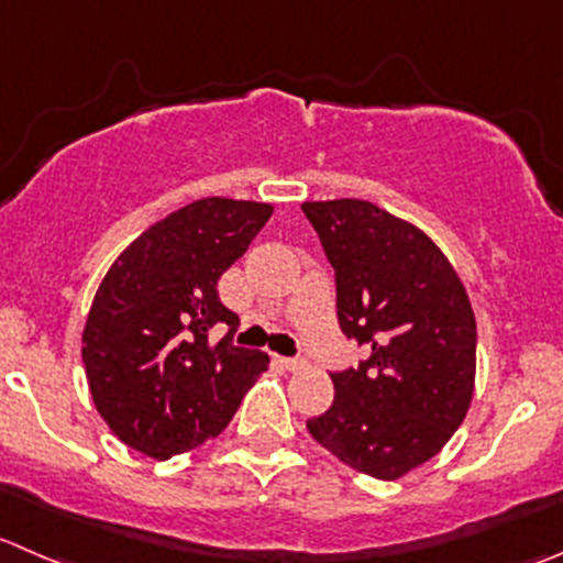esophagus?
<instances>
[{"label":"esophagus","instance_id":"obj_1","mask_svg":"<svg viewBox=\"0 0 563 563\" xmlns=\"http://www.w3.org/2000/svg\"><path fill=\"white\" fill-rule=\"evenodd\" d=\"M277 363H280L286 371H302L305 365H308L302 357H277Z\"/></svg>","mask_w":563,"mask_h":563}]
</instances>
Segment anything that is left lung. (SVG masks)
<instances>
[{
  "label": "left lung",
  "instance_id": "1",
  "mask_svg": "<svg viewBox=\"0 0 563 563\" xmlns=\"http://www.w3.org/2000/svg\"><path fill=\"white\" fill-rule=\"evenodd\" d=\"M335 269L338 321L368 349L330 374L335 401L308 432L352 471L396 482L443 451L476 387V316L443 250L390 211L357 198L310 200Z\"/></svg>",
  "mask_w": 563,
  "mask_h": 563
}]
</instances>
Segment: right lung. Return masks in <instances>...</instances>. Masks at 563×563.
<instances>
[{
  "label": "right lung",
  "instance_id": "1",
  "mask_svg": "<svg viewBox=\"0 0 563 563\" xmlns=\"http://www.w3.org/2000/svg\"><path fill=\"white\" fill-rule=\"evenodd\" d=\"M269 203L203 198L154 222L103 275L81 360L98 415L114 438L151 456L192 451L231 423L269 354L233 346L239 316L217 280L272 217ZM229 335L211 347V325Z\"/></svg>",
  "mask_w": 563,
  "mask_h": 563
}]
</instances>
